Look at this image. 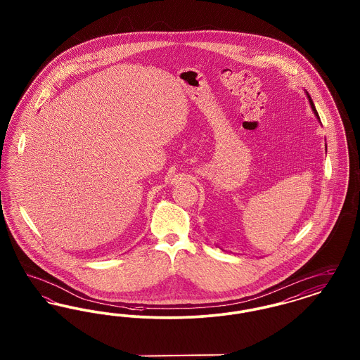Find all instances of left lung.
Instances as JSON below:
<instances>
[{
	"mask_svg": "<svg viewBox=\"0 0 360 360\" xmlns=\"http://www.w3.org/2000/svg\"><path fill=\"white\" fill-rule=\"evenodd\" d=\"M309 103L311 105V109H313V112H314V115L319 117V113H317V110H316V108H314V103L311 101V98H310V96L308 94Z\"/></svg>",
	"mask_w": 360,
	"mask_h": 360,
	"instance_id": "left-lung-1",
	"label": "left lung"
}]
</instances>
